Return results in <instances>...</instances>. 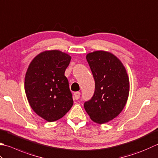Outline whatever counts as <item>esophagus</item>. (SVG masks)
Masks as SVG:
<instances>
[{"mask_svg": "<svg viewBox=\"0 0 158 158\" xmlns=\"http://www.w3.org/2000/svg\"><path fill=\"white\" fill-rule=\"evenodd\" d=\"M80 95H81V93H80L79 92H75V93H74V97H75V100H78L79 97H80Z\"/></svg>", "mask_w": 158, "mask_h": 158, "instance_id": "1", "label": "esophagus"}]
</instances>
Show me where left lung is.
Wrapping results in <instances>:
<instances>
[{
    "label": "left lung",
    "instance_id": "obj_1",
    "mask_svg": "<svg viewBox=\"0 0 158 158\" xmlns=\"http://www.w3.org/2000/svg\"><path fill=\"white\" fill-rule=\"evenodd\" d=\"M86 60L95 82L94 94L84 108L94 122L103 124L121 112L127 101L129 81L124 66L110 52L94 51Z\"/></svg>",
    "mask_w": 158,
    "mask_h": 158
}]
</instances>
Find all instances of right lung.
<instances>
[{
    "label": "right lung",
    "instance_id": "1",
    "mask_svg": "<svg viewBox=\"0 0 158 158\" xmlns=\"http://www.w3.org/2000/svg\"><path fill=\"white\" fill-rule=\"evenodd\" d=\"M71 57L52 50L42 52L31 62L25 75L24 89L33 110L48 122L57 120L73 105L65 70Z\"/></svg>",
    "mask_w": 158,
    "mask_h": 158
}]
</instances>
